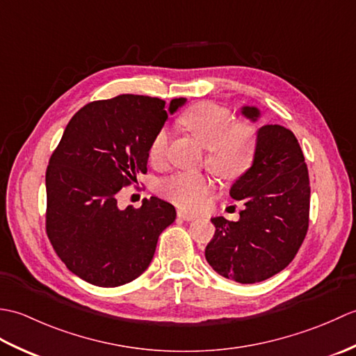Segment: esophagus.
Returning <instances> with one entry per match:
<instances>
[{"label": "esophagus", "instance_id": "obj_1", "mask_svg": "<svg viewBox=\"0 0 356 356\" xmlns=\"http://www.w3.org/2000/svg\"><path fill=\"white\" fill-rule=\"evenodd\" d=\"M177 216L180 217V218H184V220H186V222H191V220H194L195 217V214H191V213H186V211H182V209H179L177 211Z\"/></svg>", "mask_w": 356, "mask_h": 356}]
</instances>
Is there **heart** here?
Returning a JSON list of instances; mask_svg holds the SVG:
<instances>
[{
	"label": "heart",
	"mask_w": 356,
	"mask_h": 356,
	"mask_svg": "<svg viewBox=\"0 0 356 356\" xmlns=\"http://www.w3.org/2000/svg\"><path fill=\"white\" fill-rule=\"evenodd\" d=\"M180 122L208 148L207 165L220 176L236 177L252 163L257 149L255 128L248 122H236L228 108L213 102L195 104L180 116ZM168 145L170 133L162 128L148 147V159L156 168L165 166ZM213 188V180L205 174L177 172L163 180L161 193L180 208L195 209L205 202Z\"/></svg>",
	"instance_id": "heart-1"
}]
</instances>
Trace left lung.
Returning a JSON list of instances; mask_svg holds the SVG:
<instances>
[{
  "label": "left lung",
  "mask_w": 356,
  "mask_h": 356,
  "mask_svg": "<svg viewBox=\"0 0 356 356\" xmlns=\"http://www.w3.org/2000/svg\"><path fill=\"white\" fill-rule=\"evenodd\" d=\"M241 115L257 120L260 111L243 107ZM229 194L245 209L237 222L211 218L216 234L205 249L207 261L232 282H263L293 260L309 228V172L293 133L282 125H263L252 165Z\"/></svg>",
  "instance_id": "8db88e82"
}]
</instances>
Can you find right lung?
Here are the masks:
<instances>
[{"label": "right lung", "instance_id": "obj_1", "mask_svg": "<svg viewBox=\"0 0 356 356\" xmlns=\"http://www.w3.org/2000/svg\"><path fill=\"white\" fill-rule=\"evenodd\" d=\"M185 101L172 99L166 108L159 97L120 95L84 105L67 124L45 171V231L59 259L87 283L133 282L176 220V209L162 199L120 209L116 195L147 172L151 139Z\"/></svg>", "mask_w": 356, "mask_h": 356}]
</instances>
